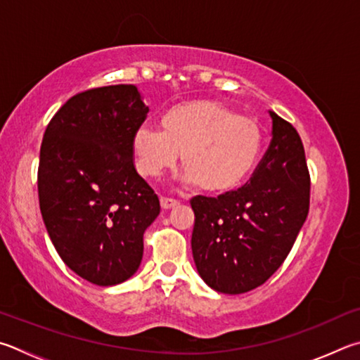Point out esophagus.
Masks as SVG:
<instances>
[{"mask_svg": "<svg viewBox=\"0 0 360 360\" xmlns=\"http://www.w3.org/2000/svg\"><path fill=\"white\" fill-rule=\"evenodd\" d=\"M175 205H179V202H176L175 199L161 198V207H162L164 210H169V209H172V207H175Z\"/></svg>", "mask_w": 360, "mask_h": 360, "instance_id": "1", "label": "esophagus"}]
</instances>
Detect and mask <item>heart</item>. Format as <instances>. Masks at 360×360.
Wrapping results in <instances>:
<instances>
[{
	"mask_svg": "<svg viewBox=\"0 0 360 360\" xmlns=\"http://www.w3.org/2000/svg\"><path fill=\"white\" fill-rule=\"evenodd\" d=\"M161 126L141 124L132 134L136 167L143 176H160L181 151L185 184L226 193L242 184L261 153V124L215 101L170 107Z\"/></svg>",
	"mask_w": 360,
	"mask_h": 360,
	"instance_id": "b5f03b06",
	"label": "heart"
}]
</instances>
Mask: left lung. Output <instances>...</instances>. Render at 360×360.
Wrapping results in <instances>:
<instances>
[{
  "mask_svg": "<svg viewBox=\"0 0 360 360\" xmlns=\"http://www.w3.org/2000/svg\"><path fill=\"white\" fill-rule=\"evenodd\" d=\"M274 137L251 179L218 198L196 196L191 237L198 272L212 289L243 294L272 276L310 209V172L294 126L270 112Z\"/></svg>",
  "mask_w": 360,
  "mask_h": 360,
  "instance_id": "left-lung-1",
  "label": "left lung"
}]
</instances>
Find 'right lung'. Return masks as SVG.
Segmentation results:
<instances>
[{
  "label": "right lung",
  "instance_id": "right-lung-1",
  "mask_svg": "<svg viewBox=\"0 0 360 360\" xmlns=\"http://www.w3.org/2000/svg\"><path fill=\"white\" fill-rule=\"evenodd\" d=\"M147 113L134 85L91 88L69 98L44 132V224L63 262L93 285L134 275L143 232L160 215V199L132 160V134Z\"/></svg>",
  "mask_w": 360,
  "mask_h": 360
}]
</instances>
